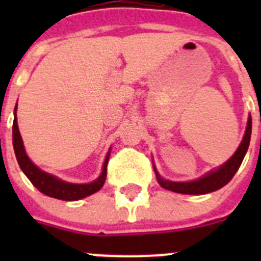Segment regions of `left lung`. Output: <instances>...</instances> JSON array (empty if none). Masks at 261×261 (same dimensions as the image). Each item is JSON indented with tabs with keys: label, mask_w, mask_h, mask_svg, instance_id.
<instances>
[{
	"label": "left lung",
	"mask_w": 261,
	"mask_h": 261,
	"mask_svg": "<svg viewBox=\"0 0 261 261\" xmlns=\"http://www.w3.org/2000/svg\"><path fill=\"white\" fill-rule=\"evenodd\" d=\"M251 129H252V120L251 116H248L247 126H246V132H244L243 140H242L241 145L238 146L237 151L232 154L230 159H227L222 166L218 168H214L212 171L206 172L204 176L196 179V180L191 181H172L163 179L159 172L156 171L155 166L153 165L154 172H155L156 180H158L159 186L163 187L165 190L172 191L176 193H183V195H205V193H211L214 191L220 190L223 186L229 183L235 175V172L238 171V168L241 167L243 158L246 155L250 146L251 140Z\"/></svg>",
	"instance_id": "obj_1"
}]
</instances>
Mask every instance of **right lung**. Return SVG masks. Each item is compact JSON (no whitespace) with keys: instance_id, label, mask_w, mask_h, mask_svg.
I'll return each mask as SVG.
<instances>
[{"instance_id":"right-lung-1","label":"right lung","mask_w":261,"mask_h":261,"mask_svg":"<svg viewBox=\"0 0 261 261\" xmlns=\"http://www.w3.org/2000/svg\"><path fill=\"white\" fill-rule=\"evenodd\" d=\"M13 146L14 153H15V156H17L18 165H19L20 170L24 172V175L29 177L30 181L41 193H44V195L49 196V197L64 200V201H75V200L84 199V197H87V196L98 192L103 187V184H105L106 176H107V163L108 159H110L111 149L108 150L107 155H106L102 172L91 183H68V181L61 180L60 177L55 176L52 174H48V172L43 171L41 168H39L26 154V149H24V145H23V140L20 137L19 128H18L17 123V105H15V108H14Z\"/></svg>"}]
</instances>
